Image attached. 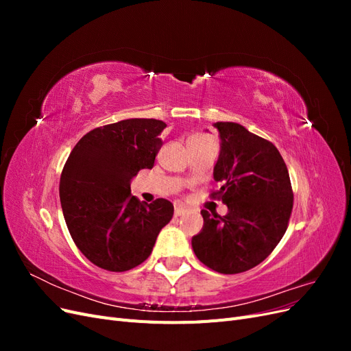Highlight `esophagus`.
Masks as SVG:
<instances>
[{"mask_svg": "<svg viewBox=\"0 0 351 351\" xmlns=\"http://www.w3.org/2000/svg\"><path fill=\"white\" fill-rule=\"evenodd\" d=\"M184 214H187V209L180 208V206L176 208V210H174V215H176V217H183Z\"/></svg>", "mask_w": 351, "mask_h": 351, "instance_id": "34e87169", "label": "esophagus"}]
</instances>
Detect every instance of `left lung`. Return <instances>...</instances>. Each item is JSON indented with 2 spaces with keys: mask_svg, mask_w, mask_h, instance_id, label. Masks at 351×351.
I'll return each mask as SVG.
<instances>
[{
  "mask_svg": "<svg viewBox=\"0 0 351 351\" xmlns=\"http://www.w3.org/2000/svg\"><path fill=\"white\" fill-rule=\"evenodd\" d=\"M219 155L214 180L228 212L202 209L204 227L192 237L197 259L219 274H239L267 259L289 226L293 190L289 169L271 142L239 123H214Z\"/></svg>",
  "mask_w": 351,
  "mask_h": 351,
  "instance_id": "8db88e82",
  "label": "left lung"
}]
</instances>
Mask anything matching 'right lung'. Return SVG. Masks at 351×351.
I'll use <instances>...</instances> for the list:
<instances>
[{
  "label": "right lung",
  "mask_w": 351,
  "mask_h": 351,
  "mask_svg": "<svg viewBox=\"0 0 351 351\" xmlns=\"http://www.w3.org/2000/svg\"><path fill=\"white\" fill-rule=\"evenodd\" d=\"M167 124L129 119L84 134L60 178L62 214L73 241L97 267L124 272L145 262L174 214L169 200L141 204L130 183L152 168Z\"/></svg>",
  "instance_id": "1"
}]
</instances>
